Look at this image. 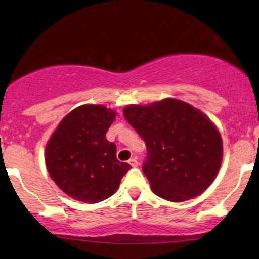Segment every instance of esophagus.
<instances>
[{"label": "esophagus", "instance_id": "34e87169", "mask_svg": "<svg viewBox=\"0 0 259 259\" xmlns=\"http://www.w3.org/2000/svg\"><path fill=\"white\" fill-rule=\"evenodd\" d=\"M128 163H130V165L132 166V167H137V166H138V162H137V159H136V158L130 159V160H128Z\"/></svg>", "mask_w": 259, "mask_h": 259}]
</instances>
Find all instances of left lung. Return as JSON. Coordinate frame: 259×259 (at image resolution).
I'll return each mask as SVG.
<instances>
[{
  "label": "left lung",
  "instance_id": "8db88e82",
  "mask_svg": "<svg viewBox=\"0 0 259 259\" xmlns=\"http://www.w3.org/2000/svg\"><path fill=\"white\" fill-rule=\"evenodd\" d=\"M123 116L146 143L143 171L157 196L183 202L213 183L223 162V139L200 109L170 97L127 106Z\"/></svg>",
  "mask_w": 259,
  "mask_h": 259
}]
</instances>
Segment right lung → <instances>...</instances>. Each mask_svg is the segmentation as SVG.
Segmentation results:
<instances>
[{"mask_svg":"<svg viewBox=\"0 0 259 259\" xmlns=\"http://www.w3.org/2000/svg\"><path fill=\"white\" fill-rule=\"evenodd\" d=\"M116 112L102 105H83L63 117L45 147L53 182L73 200L97 203L117 190L131 165L119 162L106 133Z\"/></svg>","mask_w":259,"mask_h":259,"instance_id":"right-lung-1","label":"right lung"}]
</instances>
